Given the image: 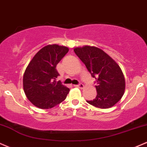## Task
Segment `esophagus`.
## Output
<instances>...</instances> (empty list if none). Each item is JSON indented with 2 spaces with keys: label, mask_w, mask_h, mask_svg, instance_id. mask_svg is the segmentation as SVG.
Instances as JSON below:
<instances>
[{
  "label": "esophagus",
  "mask_w": 147,
  "mask_h": 147,
  "mask_svg": "<svg viewBox=\"0 0 147 147\" xmlns=\"http://www.w3.org/2000/svg\"><path fill=\"white\" fill-rule=\"evenodd\" d=\"M74 87H78V88H80V89H83L84 86L83 84L80 83V84H75V85H74Z\"/></svg>",
  "instance_id": "obj_1"
}]
</instances>
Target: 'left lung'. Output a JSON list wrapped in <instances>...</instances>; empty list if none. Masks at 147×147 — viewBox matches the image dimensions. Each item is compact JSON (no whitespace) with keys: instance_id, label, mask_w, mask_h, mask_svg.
Segmentation results:
<instances>
[{"instance_id":"left-lung-1","label":"left lung","mask_w":147,"mask_h":147,"mask_svg":"<svg viewBox=\"0 0 147 147\" xmlns=\"http://www.w3.org/2000/svg\"><path fill=\"white\" fill-rule=\"evenodd\" d=\"M96 79L97 96L87 100L96 107L107 109L121 99L125 89V80L121 69L104 51L96 47L84 46L74 49Z\"/></svg>"}]
</instances>
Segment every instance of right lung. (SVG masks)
<instances>
[{
	"mask_svg": "<svg viewBox=\"0 0 147 147\" xmlns=\"http://www.w3.org/2000/svg\"><path fill=\"white\" fill-rule=\"evenodd\" d=\"M69 51L68 47L49 45L36 53L23 76V89L28 100L42 109L52 108L65 100L69 89L56 81V65Z\"/></svg>",
	"mask_w": 147,
	"mask_h": 147,
	"instance_id": "add662e5",
	"label": "right lung"
}]
</instances>
